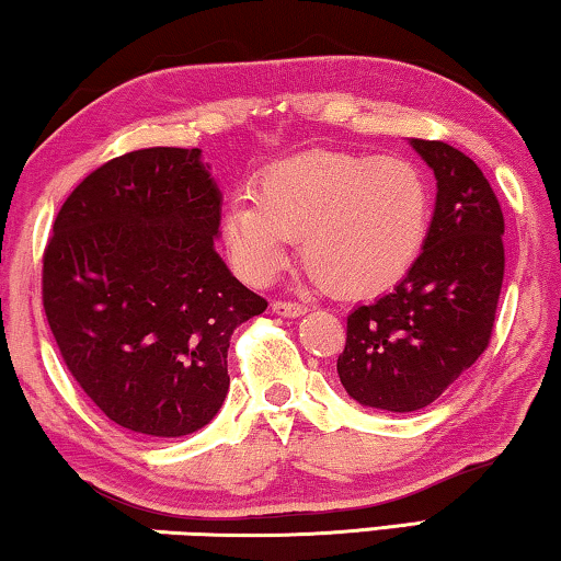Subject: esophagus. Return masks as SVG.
<instances>
[{"instance_id": "esophagus-1", "label": "esophagus", "mask_w": 561, "mask_h": 561, "mask_svg": "<svg viewBox=\"0 0 561 561\" xmlns=\"http://www.w3.org/2000/svg\"><path fill=\"white\" fill-rule=\"evenodd\" d=\"M271 308L273 313L286 316V319H298V316H304L308 311L304 304H296V300H273Z\"/></svg>"}]
</instances>
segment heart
Here are the masks:
<instances>
[{
  "label": "heart",
  "mask_w": 561,
  "mask_h": 561,
  "mask_svg": "<svg viewBox=\"0 0 561 561\" xmlns=\"http://www.w3.org/2000/svg\"><path fill=\"white\" fill-rule=\"evenodd\" d=\"M430 227V190L408 159L311 151L263 172L255 199L222 220L232 263L267 283L304 238V263L331 294L375 296L415 265Z\"/></svg>",
  "instance_id": "heart-1"
}]
</instances>
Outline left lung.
<instances>
[{"label": "left lung", "instance_id": "1", "mask_svg": "<svg viewBox=\"0 0 561 561\" xmlns=\"http://www.w3.org/2000/svg\"><path fill=\"white\" fill-rule=\"evenodd\" d=\"M437 180L435 213L415 265L392 294L356 306L336 371L352 400L387 412L435 402L491 341L503 283V213L466 153L412 139Z\"/></svg>", "mask_w": 561, "mask_h": 561}]
</instances>
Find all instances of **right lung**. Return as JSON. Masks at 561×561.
<instances>
[{
	"instance_id": "obj_1",
	"label": "right lung",
	"mask_w": 561,
	"mask_h": 561,
	"mask_svg": "<svg viewBox=\"0 0 561 561\" xmlns=\"http://www.w3.org/2000/svg\"><path fill=\"white\" fill-rule=\"evenodd\" d=\"M222 194L199 149L153 146L80 182L43 255V306L95 408L146 437L220 412L232 331L267 300L217 255Z\"/></svg>"
}]
</instances>
